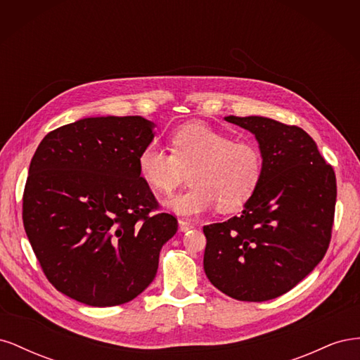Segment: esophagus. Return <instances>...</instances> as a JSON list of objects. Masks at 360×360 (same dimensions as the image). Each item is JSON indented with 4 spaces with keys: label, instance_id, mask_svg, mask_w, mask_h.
Segmentation results:
<instances>
[{
    "label": "esophagus",
    "instance_id": "esophagus-1",
    "mask_svg": "<svg viewBox=\"0 0 360 360\" xmlns=\"http://www.w3.org/2000/svg\"><path fill=\"white\" fill-rule=\"evenodd\" d=\"M192 228H193V225H192L191 222H188V221H183V219H180V221H179V230H180L181 233H186V231L192 230Z\"/></svg>",
    "mask_w": 360,
    "mask_h": 360
}]
</instances>
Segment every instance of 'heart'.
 <instances>
[{"instance_id": "1", "label": "heart", "mask_w": 360, "mask_h": 360, "mask_svg": "<svg viewBox=\"0 0 360 360\" xmlns=\"http://www.w3.org/2000/svg\"><path fill=\"white\" fill-rule=\"evenodd\" d=\"M169 150L150 144L138 156V172L156 193H171L189 172L191 188L167 204L181 216H195L217 204L236 212L252 198L263 177V156L249 141L234 139L204 122H189L169 136Z\"/></svg>"}]
</instances>
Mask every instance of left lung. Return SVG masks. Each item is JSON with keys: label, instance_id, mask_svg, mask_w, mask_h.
<instances>
[{"label": "left lung", "instance_id": "obj_1", "mask_svg": "<svg viewBox=\"0 0 360 360\" xmlns=\"http://www.w3.org/2000/svg\"><path fill=\"white\" fill-rule=\"evenodd\" d=\"M225 120L255 135L264 168L240 216L202 228L204 271L226 296L264 302L296 287L328 250L335 171L297 126L257 115Z\"/></svg>", "mask_w": 360, "mask_h": 360}]
</instances>
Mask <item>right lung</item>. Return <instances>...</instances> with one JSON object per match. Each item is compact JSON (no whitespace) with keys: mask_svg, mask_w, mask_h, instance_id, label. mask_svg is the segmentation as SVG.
<instances>
[{"mask_svg":"<svg viewBox=\"0 0 360 360\" xmlns=\"http://www.w3.org/2000/svg\"><path fill=\"white\" fill-rule=\"evenodd\" d=\"M139 115L90 117L52 130L30 163L22 219L43 274L90 307L135 299L155 279L176 216L139 177L155 138Z\"/></svg>","mask_w":360,"mask_h":360,"instance_id":"obj_1","label":"right lung"}]
</instances>
